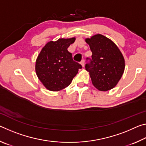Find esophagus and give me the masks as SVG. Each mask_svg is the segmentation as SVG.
Segmentation results:
<instances>
[{"instance_id": "34e87169", "label": "esophagus", "mask_w": 146, "mask_h": 146, "mask_svg": "<svg viewBox=\"0 0 146 146\" xmlns=\"http://www.w3.org/2000/svg\"><path fill=\"white\" fill-rule=\"evenodd\" d=\"M80 64H81V65L82 66V67H84V66H85V62H84V60H82V61L80 62Z\"/></svg>"}]
</instances>
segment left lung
Instances as JSON below:
<instances>
[{
  "label": "left lung",
  "mask_w": 146,
  "mask_h": 146,
  "mask_svg": "<svg viewBox=\"0 0 146 146\" xmlns=\"http://www.w3.org/2000/svg\"><path fill=\"white\" fill-rule=\"evenodd\" d=\"M86 42L92 52L86 70L90 72L93 85L99 91H106L115 87L124 71L125 61L122 53L112 40L100 34Z\"/></svg>",
  "instance_id": "1"
}]
</instances>
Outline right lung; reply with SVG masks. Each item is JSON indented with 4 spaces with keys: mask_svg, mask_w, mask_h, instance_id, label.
Returning a JSON list of instances; mask_svg holds the SVG:
<instances>
[{
    "mask_svg": "<svg viewBox=\"0 0 146 146\" xmlns=\"http://www.w3.org/2000/svg\"><path fill=\"white\" fill-rule=\"evenodd\" d=\"M75 38L50 41L42 49L36 58L35 71L39 80L48 90L58 91L70 84L82 67L73 60L68 48Z\"/></svg>",
    "mask_w": 146,
    "mask_h": 146,
    "instance_id": "obj_1",
    "label": "right lung"
}]
</instances>
